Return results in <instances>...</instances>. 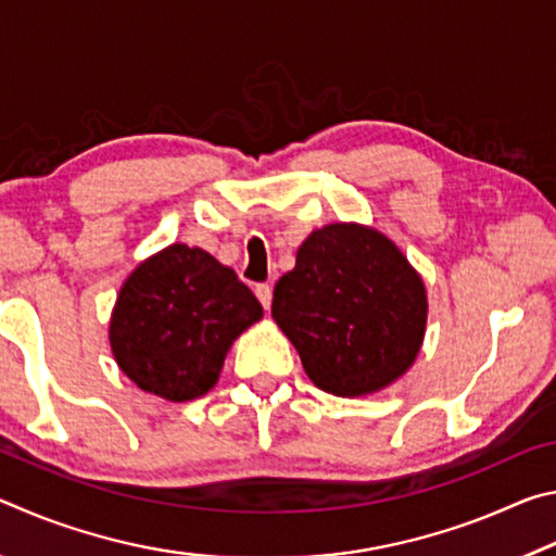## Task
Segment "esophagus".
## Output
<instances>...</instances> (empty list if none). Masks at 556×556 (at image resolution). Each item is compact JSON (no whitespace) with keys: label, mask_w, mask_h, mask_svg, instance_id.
<instances>
[{"label":"esophagus","mask_w":556,"mask_h":556,"mask_svg":"<svg viewBox=\"0 0 556 556\" xmlns=\"http://www.w3.org/2000/svg\"><path fill=\"white\" fill-rule=\"evenodd\" d=\"M255 294L260 299V304L265 306V312H269V306H271V287L269 285H257L255 287Z\"/></svg>","instance_id":"1"}]
</instances>
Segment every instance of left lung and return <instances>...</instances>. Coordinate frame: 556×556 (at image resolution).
<instances>
[{
	"label": "left lung",
	"instance_id": "left-lung-1",
	"mask_svg": "<svg viewBox=\"0 0 556 556\" xmlns=\"http://www.w3.org/2000/svg\"><path fill=\"white\" fill-rule=\"evenodd\" d=\"M427 308L425 281L397 244L357 223L308 235L271 299L308 378L338 397L400 380L425 341Z\"/></svg>",
	"mask_w": 556,
	"mask_h": 556
}]
</instances>
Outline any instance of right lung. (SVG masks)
I'll use <instances>...</instances> for the list:
<instances>
[{"label": "right lung", "instance_id": "right-lung-1", "mask_svg": "<svg viewBox=\"0 0 556 556\" xmlns=\"http://www.w3.org/2000/svg\"><path fill=\"white\" fill-rule=\"evenodd\" d=\"M260 318V301L230 267L174 242L122 285L110 345L137 388L188 402L215 388L232 341Z\"/></svg>", "mask_w": 556, "mask_h": 556}]
</instances>
